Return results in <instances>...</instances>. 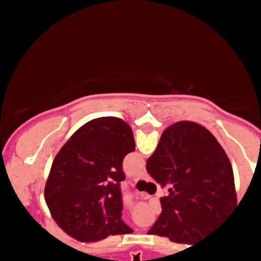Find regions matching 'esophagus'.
Returning <instances> with one entry per match:
<instances>
[{
	"mask_svg": "<svg viewBox=\"0 0 261 261\" xmlns=\"http://www.w3.org/2000/svg\"><path fill=\"white\" fill-rule=\"evenodd\" d=\"M145 178H146L145 170H141V172L137 173V175L135 176V180H140V179H145Z\"/></svg>",
	"mask_w": 261,
	"mask_h": 261,
	"instance_id": "34e87169",
	"label": "esophagus"
}]
</instances>
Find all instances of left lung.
<instances>
[{"instance_id":"8db88e82","label":"left lung","mask_w":261,"mask_h":261,"mask_svg":"<svg viewBox=\"0 0 261 261\" xmlns=\"http://www.w3.org/2000/svg\"><path fill=\"white\" fill-rule=\"evenodd\" d=\"M135 151L131 127L115 116L88 121L56 154L45 184L55 222L80 242L134 230L122 221V161Z\"/></svg>"}]
</instances>
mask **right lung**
<instances>
[{
    "instance_id": "add662e5",
    "label": "right lung",
    "mask_w": 261,
    "mask_h": 261,
    "mask_svg": "<svg viewBox=\"0 0 261 261\" xmlns=\"http://www.w3.org/2000/svg\"><path fill=\"white\" fill-rule=\"evenodd\" d=\"M146 168L162 188L169 187L148 234L195 245L238 207L228 157L214 135L196 122L167 127Z\"/></svg>"
}]
</instances>
